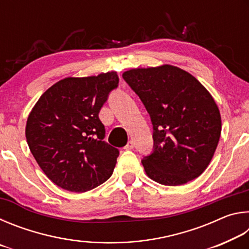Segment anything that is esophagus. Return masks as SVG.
Listing matches in <instances>:
<instances>
[{
    "mask_svg": "<svg viewBox=\"0 0 249 249\" xmlns=\"http://www.w3.org/2000/svg\"><path fill=\"white\" fill-rule=\"evenodd\" d=\"M135 147V144H134V142L133 141H129L127 144H126V146L124 147V149H126V150H130V149H133Z\"/></svg>",
    "mask_w": 249,
    "mask_h": 249,
    "instance_id": "esophagus-1",
    "label": "esophagus"
}]
</instances>
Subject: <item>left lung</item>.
Here are the masks:
<instances>
[{
	"label": "left lung",
	"mask_w": 249,
	"mask_h": 249,
	"mask_svg": "<svg viewBox=\"0 0 249 249\" xmlns=\"http://www.w3.org/2000/svg\"><path fill=\"white\" fill-rule=\"evenodd\" d=\"M153 124L154 149L142 160L147 176L165 185L196 179L212 159L222 122L215 101L187 71L163 65L125 71Z\"/></svg>",
	"instance_id": "left-lung-1"
}]
</instances>
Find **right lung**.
<instances>
[{
  "mask_svg": "<svg viewBox=\"0 0 249 249\" xmlns=\"http://www.w3.org/2000/svg\"><path fill=\"white\" fill-rule=\"evenodd\" d=\"M119 80L115 71L62 79L29 113L25 129L28 147L58 187L86 192L112 176L120 151L103 141L105 128L99 113Z\"/></svg>",
  "mask_w": 249,
  "mask_h": 249,
  "instance_id": "1",
  "label": "right lung"
}]
</instances>
